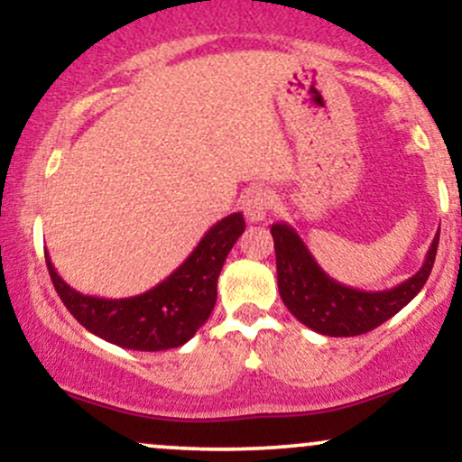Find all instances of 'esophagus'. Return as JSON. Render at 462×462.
I'll return each mask as SVG.
<instances>
[{"label": "esophagus", "mask_w": 462, "mask_h": 462, "mask_svg": "<svg viewBox=\"0 0 462 462\" xmlns=\"http://www.w3.org/2000/svg\"><path fill=\"white\" fill-rule=\"evenodd\" d=\"M243 215L247 217V221L258 224V221L267 219L269 208H272V193L267 189H249L241 199Z\"/></svg>", "instance_id": "obj_1"}]
</instances>
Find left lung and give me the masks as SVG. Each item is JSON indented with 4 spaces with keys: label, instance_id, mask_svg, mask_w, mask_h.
<instances>
[{
    "label": "left lung",
    "instance_id": "obj_1",
    "mask_svg": "<svg viewBox=\"0 0 462 462\" xmlns=\"http://www.w3.org/2000/svg\"><path fill=\"white\" fill-rule=\"evenodd\" d=\"M278 289L284 306L310 330L326 337H358L397 315L430 278L439 247V232L421 269L386 291H360L330 278L306 243L289 224L272 226Z\"/></svg>",
    "mask_w": 462,
    "mask_h": 462
}]
</instances>
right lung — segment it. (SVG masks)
I'll list each match as a JSON object with an SVG mask.
<instances>
[{
    "instance_id": "right-lung-1",
    "label": "right lung",
    "mask_w": 462,
    "mask_h": 462,
    "mask_svg": "<svg viewBox=\"0 0 462 462\" xmlns=\"http://www.w3.org/2000/svg\"><path fill=\"white\" fill-rule=\"evenodd\" d=\"M243 230L241 213L224 217L169 278L121 300L79 293L58 275L47 252L45 263L62 304L88 332L125 349L161 352L184 346L208 319L217 301V278Z\"/></svg>"
}]
</instances>
